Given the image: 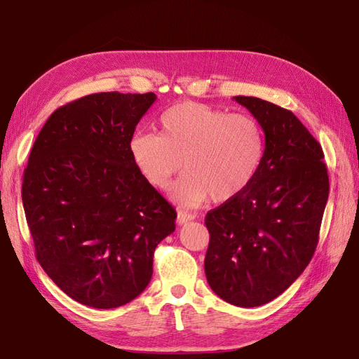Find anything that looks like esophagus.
<instances>
[{"label": "esophagus", "mask_w": 359, "mask_h": 359, "mask_svg": "<svg viewBox=\"0 0 359 359\" xmlns=\"http://www.w3.org/2000/svg\"><path fill=\"white\" fill-rule=\"evenodd\" d=\"M193 219H194V215L187 214V212H184V211H178V215H177V223H178L180 226H182V224H186V223L191 222Z\"/></svg>", "instance_id": "34e87169"}]
</instances>
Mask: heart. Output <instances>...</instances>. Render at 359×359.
Returning <instances> with one entry per match:
<instances>
[{
  "label": "heart",
  "instance_id": "heart-1",
  "mask_svg": "<svg viewBox=\"0 0 359 359\" xmlns=\"http://www.w3.org/2000/svg\"><path fill=\"white\" fill-rule=\"evenodd\" d=\"M158 124L160 135L136 133L130 151L156 189L168 187L181 169L186 172L172 190V198L184 206L236 198L262 165L265 136L252 115L182 102L169 107Z\"/></svg>",
  "mask_w": 359,
  "mask_h": 359
}]
</instances>
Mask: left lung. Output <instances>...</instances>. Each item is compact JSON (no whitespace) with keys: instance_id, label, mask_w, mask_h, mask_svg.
<instances>
[{"instance_id":"left-lung-1","label":"left lung","mask_w":359,"mask_h":359,"mask_svg":"<svg viewBox=\"0 0 359 359\" xmlns=\"http://www.w3.org/2000/svg\"><path fill=\"white\" fill-rule=\"evenodd\" d=\"M233 100L265 133L253 182L205 217L211 289L236 307H259L283 293L307 268L319 241L330 180L320 144L290 111L257 97Z\"/></svg>"}]
</instances>
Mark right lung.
Returning a JSON list of instances; mask_svg holds the SVG:
<instances>
[{
	"mask_svg": "<svg viewBox=\"0 0 359 359\" xmlns=\"http://www.w3.org/2000/svg\"><path fill=\"white\" fill-rule=\"evenodd\" d=\"M154 93H97L53 112L32 145L22 203L45 273L83 306L116 309L153 276L175 208L137 169L130 142Z\"/></svg>",
	"mask_w": 359,
	"mask_h": 359,
	"instance_id": "obj_1",
	"label": "right lung"
}]
</instances>
